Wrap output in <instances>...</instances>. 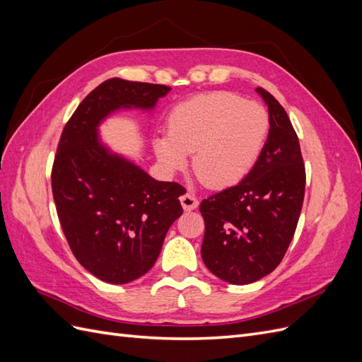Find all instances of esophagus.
Returning a JSON list of instances; mask_svg holds the SVG:
<instances>
[{
    "label": "esophagus",
    "mask_w": 362,
    "mask_h": 362,
    "mask_svg": "<svg viewBox=\"0 0 362 362\" xmlns=\"http://www.w3.org/2000/svg\"><path fill=\"white\" fill-rule=\"evenodd\" d=\"M180 201H181V205H182V208H184L185 211L196 210V208H198V205H199L198 199H196V196H194V194H192V193H185V194H182L181 198H180Z\"/></svg>",
    "instance_id": "esophagus-1"
}]
</instances>
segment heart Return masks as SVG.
I'll return each instance as SVG.
<instances>
[{"instance_id":"1","label":"heart","mask_w":362,"mask_h":362,"mask_svg":"<svg viewBox=\"0 0 362 362\" xmlns=\"http://www.w3.org/2000/svg\"><path fill=\"white\" fill-rule=\"evenodd\" d=\"M169 134L154 139V152L170 173L185 169L187 156L211 189L242 181L254 169L269 136V113L257 103L226 92L198 95L173 107Z\"/></svg>"}]
</instances>
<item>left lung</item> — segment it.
I'll use <instances>...</instances> for the list:
<instances>
[{"label": "left lung", "mask_w": 362, "mask_h": 362, "mask_svg": "<svg viewBox=\"0 0 362 362\" xmlns=\"http://www.w3.org/2000/svg\"><path fill=\"white\" fill-rule=\"evenodd\" d=\"M257 93L269 110V136L258 161L234 187L201 202L205 234L201 255L213 275L246 286L278 267L291 243L305 194L299 139L282 105Z\"/></svg>", "instance_id": "8db88e82"}]
</instances>
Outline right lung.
Segmentation results:
<instances>
[{
  "label": "right lung",
  "mask_w": 362,
  "mask_h": 362,
  "mask_svg": "<svg viewBox=\"0 0 362 362\" xmlns=\"http://www.w3.org/2000/svg\"><path fill=\"white\" fill-rule=\"evenodd\" d=\"M172 89L107 80L87 95L64 127L52 166L60 225L80 264L108 284H128L156 264L170 225L182 214L177 182L157 181L115 152L100 127L120 110L151 113Z\"/></svg>",
  "instance_id": "right-lung-1"
}]
</instances>
